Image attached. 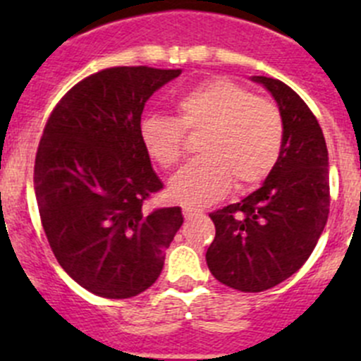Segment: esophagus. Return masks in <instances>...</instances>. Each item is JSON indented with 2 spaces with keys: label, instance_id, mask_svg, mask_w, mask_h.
Wrapping results in <instances>:
<instances>
[{
  "label": "esophagus",
  "instance_id": "esophagus-1",
  "mask_svg": "<svg viewBox=\"0 0 361 361\" xmlns=\"http://www.w3.org/2000/svg\"><path fill=\"white\" fill-rule=\"evenodd\" d=\"M201 214H202V211L192 209V207H183V216H185V220H187V221L194 220V218L201 216Z\"/></svg>",
  "mask_w": 361,
  "mask_h": 361
}]
</instances>
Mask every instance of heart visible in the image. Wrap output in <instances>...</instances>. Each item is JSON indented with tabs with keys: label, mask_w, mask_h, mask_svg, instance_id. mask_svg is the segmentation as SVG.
<instances>
[{
	"label": "heart",
	"mask_w": 361,
	"mask_h": 361,
	"mask_svg": "<svg viewBox=\"0 0 361 361\" xmlns=\"http://www.w3.org/2000/svg\"><path fill=\"white\" fill-rule=\"evenodd\" d=\"M178 118L143 116L140 140L160 167H171L183 154L185 133H201L197 160L181 167L169 181L173 201L201 207L220 201L231 190L258 187L278 164L285 140L279 108L265 97L227 78L207 80L176 103Z\"/></svg>",
	"instance_id": "b5f03b06"
}]
</instances>
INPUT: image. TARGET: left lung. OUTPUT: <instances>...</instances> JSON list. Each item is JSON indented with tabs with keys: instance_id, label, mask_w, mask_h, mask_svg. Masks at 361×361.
Listing matches in <instances>:
<instances>
[{
	"instance_id": "left-lung-1",
	"label": "left lung",
	"mask_w": 361,
	"mask_h": 361,
	"mask_svg": "<svg viewBox=\"0 0 361 361\" xmlns=\"http://www.w3.org/2000/svg\"><path fill=\"white\" fill-rule=\"evenodd\" d=\"M272 94L285 123L283 152L264 185L211 213L216 235L206 251L211 274L241 292H264L304 265L326 225L329 150L318 120L286 83L251 76Z\"/></svg>"
}]
</instances>
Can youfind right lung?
<instances>
[{
    "mask_svg": "<svg viewBox=\"0 0 361 361\" xmlns=\"http://www.w3.org/2000/svg\"><path fill=\"white\" fill-rule=\"evenodd\" d=\"M181 69L108 68L76 83L43 129L35 194L49 245L80 286L104 298L136 297L164 267L181 207L147 211L162 188L140 140L152 94Z\"/></svg>",
    "mask_w": 361,
    "mask_h": 361,
    "instance_id": "1",
    "label": "right lung"
}]
</instances>
